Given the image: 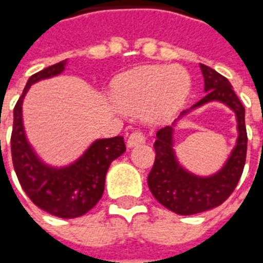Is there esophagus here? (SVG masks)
Returning <instances> with one entry per match:
<instances>
[{
  "instance_id": "34e87169",
  "label": "esophagus",
  "mask_w": 263,
  "mask_h": 263,
  "mask_svg": "<svg viewBox=\"0 0 263 263\" xmlns=\"http://www.w3.org/2000/svg\"><path fill=\"white\" fill-rule=\"evenodd\" d=\"M141 143H145V135H143L142 132H132L131 135L128 137V139H126V146L128 148H134V146H138Z\"/></svg>"
}]
</instances>
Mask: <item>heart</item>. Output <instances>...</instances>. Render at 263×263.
I'll return each mask as SVG.
<instances>
[{"label":"heart","mask_w":263,"mask_h":263,"mask_svg":"<svg viewBox=\"0 0 263 263\" xmlns=\"http://www.w3.org/2000/svg\"><path fill=\"white\" fill-rule=\"evenodd\" d=\"M190 90L189 74L177 66L152 65L121 76L112 88V103L129 114L160 124L179 112Z\"/></svg>","instance_id":"obj_1"}]
</instances>
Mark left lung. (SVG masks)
<instances>
[{
  "instance_id": "obj_1",
  "label": "left lung",
  "mask_w": 263,
  "mask_h": 263,
  "mask_svg": "<svg viewBox=\"0 0 263 263\" xmlns=\"http://www.w3.org/2000/svg\"><path fill=\"white\" fill-rule=\"evenodd\" d=\"M204 79V96L198 103L177 117L171 126L156 132V158L148 176L151 193L163 207L179 215H193L215 209L231 196L242 175L247 158L245 108L230 81L207 66L200 65ZM220 102L232 109L237 120V141L229 159L211 175H197L178 160L174 149V128L187 116L205 103Z\"/></svg>"
}]
</instances>
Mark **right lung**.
<instances>
[{
  "label": "right lung",
  "mask_w": 263,
  "mask_h": 263,
  "mask_svg": "<svg viewBox=\"0 0 263 263\" xmlns=\"http://www.w3.org/2000/svg\"><path fill=\"white\" fill-rule=\"evenodd\" d=\"M66 66L67 59L29 77L14 108L11 152L18 180L33 204L54 217L76 218L90 211L101 198L109 165L125 152V143L122 137L100 138L77 159L63 166L50 165L39 156L26 137L24 100L31 86L62 74Z\"/></svg>",
  "instance_id": "add662e5"
}]
</instances>
